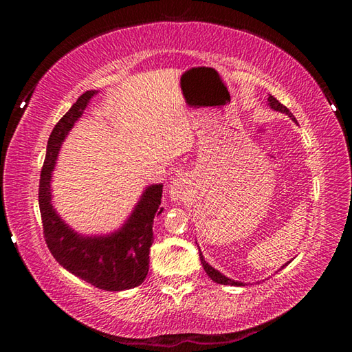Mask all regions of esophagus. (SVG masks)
I'll list each match as a JSON object with an SVG mask.
<instances>
[{
    "instance_id": "esophagus-1",
    "label": "esophagus",
    "mask_w": 352,
    "mask_h": 352,
    "mask_svg": "<svg viewBox=\"0 0 352 352\" xmlns=\"http://www.w3.org/2000/svg\"><path fill=\"white\" fill-rule=\"evenodd\" d=\"M169 194L174 201L184 200L188 195V182L184 178H174L169 184Z\"/></svg>"
}]
</instances>
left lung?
<instances>
[{"mask_svg":"<svg viewBox=\"0 0 352 352\" xmlns=\"http://www.w3.org/2000/svg\"><path fill=\"white\" fill-rule=\"evenodd\" d=\"M269 105L272 107L273 110L285 113V115H287L289 118H292V119H294V121H295V118H294V115H292V113H290V110L287 109V107H284L281 102H279V100H278L276 98L269 96ZM200 261H201V265H204V269H205V272H206V275L210 276L214 283L223 284V285H243V284L239 283V281H233V279L226 278V276L222 275V273H220L219 270H216V269H214V267H211L210 264H208V262H206L205 258H204V254H201V252H200ZM287 264H289V262H287ZM287 264H285V265H287ZM285 265H283V267H285ZM283 267H281V269H283Z\"/></svg>","mask_w":352,"mask_h":352,"instance_id":"8db88e82","label":"left lung"}]
</instances>
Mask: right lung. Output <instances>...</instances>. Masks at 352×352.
<instances>
[{"instance_id": "add662e5", "label": "right lung", "mask_w": 352, "mask_h": 352, "mask_svg": "<svg viewBox=\"0 0 352 352\" xmlns=\"http://www.w3.org/2000/svg\"><path fill=\"white\" fill-rule=\"evenodd\" d=\"M98 91H85L56 124L47 140L41 168L38 205L43 236L51 254L63 269L102 290H127L144 281L148 252L153 242V219L162 214L163 184H152L142 192L127 222L107 236H82L63 222L51 204V177L62 142L83 115Z\"/></svg>"}]
</instances>
